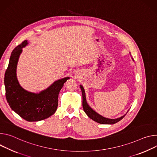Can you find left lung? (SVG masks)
Here are the masks:
<instances>
[{"label":"left lung","mask_w":157,"mask_h":157,"mask_svg":"<svg viewBox=\"0 0 157 157\" xmlns=\"http://www.w3.org/2000/svg\"><path fill=\"white\" fill-rule=\"evenodd\" d=\"M132 60H133V61H134L133 58H132ZM80 89H81V90H82V98H83L82 106H83V110L89 118H90L91 119H92L93 120L96 121V122H97L98 124H100L112 125V124H114L118 122V121H119L120 120L122 119L125 117V115L127 113V112H128L129 110L127 111L126 114H125L124 115L121 116L119 118H115V119L108 118H105V117H103L102 115L98 113L96 111H95L91 107H90V105H89V103H87V101H86L85 92V90L83 89V86L82 85H80Z\"/></svg>","instance_id":"obj_1"}]
</instances>
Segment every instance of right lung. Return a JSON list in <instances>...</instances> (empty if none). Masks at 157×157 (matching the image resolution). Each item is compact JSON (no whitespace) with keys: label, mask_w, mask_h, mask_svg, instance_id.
Returning <instances> with one entry per match:
<instances>
[{"label":"right lung","mask_w":157,"mask_h":157,"mask_svg":"<svg viewBox=\"0 0 157 157\" xmlns=\"http://www.w3.org/2000/svg\"><path fill=\"white\" fill-rule=\"evenodd\" d=\"M28 44L27 40H25L12 52L4 77L6 96L10 107L16 113L28 121H37L47 118L56 112L59 92L70 77L55 81L39 93L23 89L17 80V66L22 48Z\"/></svg>","instance_id":"right-lung-1"}]
</instances>
